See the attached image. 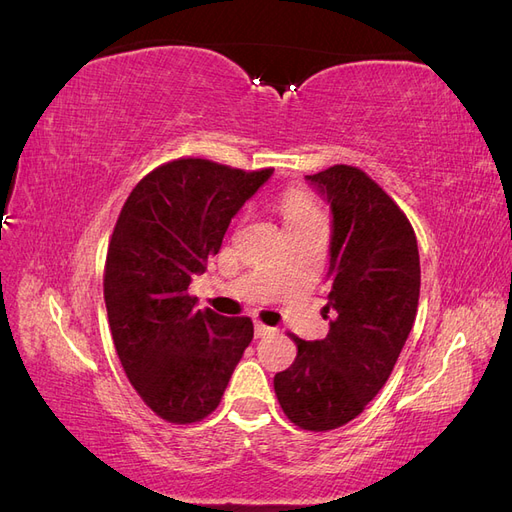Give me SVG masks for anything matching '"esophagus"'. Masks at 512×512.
I'll list each match as a JSON object with an SVG mask.
<instances>
[{
  "mask_svg": "<svg viewBox=\"0 0 512 512\" xmlns=\"http://www.w3.org/2000/svg\"><path fill=\"white\" fill-rule=\"evenodd\" d=\"M269 333H273V329L267 327V324L254 322V335H256V337H265V335H269Z\"/></svg>",
  "mask_w": 512,
  "mask_h": 512,
  "instance_id": "34e87169",
  "label": "esophagus"
}]
</instances>
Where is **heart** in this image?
I'll use <instances>...</instances> for the list:
<instances>
[{
	"label": "heart",
	"mask_w": 512,
	"mask_h": 512,
	"mask_svg": "<svg viewBox=\"0 0 512 512\" xmlns=\"http://www.w3.org/2000/svg\"><path fill=\"white\" fill-rule=\"evenodd\" d=\"M284 220L288 224H309V222H322V213L314 198L303 190H288L282 200Z\"/></svg>",
	"instance_id": "heart-1"
}]
</instances>
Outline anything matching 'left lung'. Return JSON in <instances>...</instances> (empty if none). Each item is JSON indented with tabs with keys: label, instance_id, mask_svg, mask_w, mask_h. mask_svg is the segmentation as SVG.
Masks as SVG:
<instances>
[{
	"label": "left lung",
	"instance_id": "obj_1",
	"mask_svg": "<svg viewBox=\"0 0 512 512\" xmlns=\"http://www.w3.org/2000/svg\"><path fill=\"white\" fill-rule=\"evenodd\" d=\"M305 181L333 218L329 333L292 335L297 359L273 386L294 425L327 431L359 416L389 380L416 318L421 262L404 211L363 170L337 164Z\"/></svg>",
	"mask_w": 512,
	"mask_h": 512
}]
</instances>
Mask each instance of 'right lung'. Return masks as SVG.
<instances>
[{"instance_id": "1", "label": "right lung", "mask_w": 512, "mask_h": 512, "mask_svg": "<svg viewBox=\"0 0 512 512\" xmlns=\"http://www.w3.org/2000/svg\"><path fill=\"white\" fill-rule=\"evenodd\" d=\"M271 175L175 160L138 181L119 213L104 267L108 324L128 380L168 423H196L218 408L252 342L250 318L196 309L188 286Z\"/></svg>"}]
</instances>
